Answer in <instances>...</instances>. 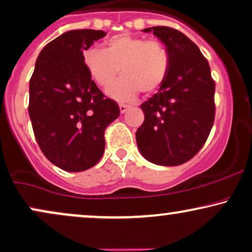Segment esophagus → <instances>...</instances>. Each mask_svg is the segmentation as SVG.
<instances>
[{
	"label": "esophagus",
	"instance_id": "obj_1",
	"mask_svg": "<svg viewBox=\"0 0 252 252\" xmlns=\"http://www.w3.org/2000/svg\"><path fill=\"white\" fill-rule=\"evenodd\" d=\"M128 109H129V106H126V104H120L121 114H124Z\"/></svg>",
	"mask_w": 252,
	"mask_h": 252
}]
</instances>
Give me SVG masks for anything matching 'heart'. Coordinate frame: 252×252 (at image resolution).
<instances>
[{"mask_svg": "<svg viewBox=\"0 0 252 252\" xmlns=\"http://www.w3.org/2000/svg\"><path fill=\"white\" fill-rule=\"evenodd\" d=\"M84 63L92 80L101 88L113 84L120 69L122 76L106 93L119 102H131L142 91L155 93L164 84L170 57L157 40L121 33L104 41L102 51H85Z\"/></svg>", "mask_w": 252, "mask_h": 252, "instance_id": "heart-1", "label": "heart"}]
</instances>
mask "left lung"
Listing matches in <instances>:
<instances>
[{"instance_id": "1", "label": "left lung", "mask_w": 252, "mask_h": 252, "mask_svg": "<svg viewBox=\"0 0 252 252\" xmlns=\"http://www.w3.org/2000/svg\"><path fill=\"white\" fill-rule=\"evenodd\" d=\"M142 31L164 44L170 68L157 93L141 104L144 122L136 142L146 160L177 166L192 159L208 138L215 116V84L207 59L183 32L168 27Z\"/></svg>"}]
</instances>
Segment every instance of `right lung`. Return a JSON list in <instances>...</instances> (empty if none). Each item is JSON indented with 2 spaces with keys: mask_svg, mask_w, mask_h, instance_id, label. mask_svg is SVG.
Masks as SVG:
<instances>
[{
  "mask_svg": "<svg viewBox=\"0 0 252 252\" xmlns=\"http://www.w3.org/2000/svg\"><path fill=\"white\" fill-rule=\"evenodd\" d=\"M106 34L92 29L60 34L40 51L30 79L34 137L44 156L63 171L93 167L104 152V130L120 115L84 63V51Z\"/></svg>",
  "mask_w": 252,
  "mask_h": 252,
  "instance_id": "add662e5",
  "label": "right lung"
}]
</instances>
